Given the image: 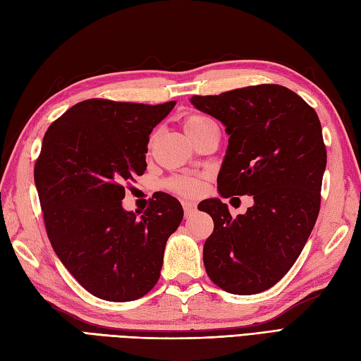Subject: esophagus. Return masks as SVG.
<instances>
[{"mask_svg": "<svg viewBox=\"0 0 361 361\" xmlns=\"http://www.w3.org/2000/svg\"><path fill=\"white\" fill-rule=\"evenodd\" d=\"M183 209H185V216H192L197 209V204L194 202H183Z\"/></svg>", "mask_w": 361, "mask_h": 361, "instance_id": "1", "label": "esophagus"}]
</instances>
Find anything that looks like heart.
<instances>
[{"label":"heart","instance_id":"b5f03b06","mask_svg":"<svg viewBox=\"0 0 361 361\" xmlns=\"http://www.w3.org/2000/svg\"><path fill=\"white\" fill-rule=\"evenodd\" d=\"M185 130L190 140L203 133L204 130L216 127L217 124L204 114H190L185 119ZM166 188L181 197H194L202 189V178L197 175H178L166 181Z\"/></svg>","mask_w":361,"mask_h":361}]
</instances>
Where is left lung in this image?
Masks as SVG:
<instances>
[{"label":"left lung","mask_w":361,"mask_h":361,"mask_svg":"<svg viewBox=\"0 0 361 361\" xmlns=\"http://www.w3.org/2000/svg\"><path fill=\"white\" fill-rule=\"evenodd\" d=\"M190 102L229 135L220 195L255 200L237 217L220 198L198 204L214 220L203 247L206 273L228 293H260L293 267L318 219L327 161L318 114L273 83L192 96Z\"/></svg>","instance_id":"8db88e82"}]
</instances>
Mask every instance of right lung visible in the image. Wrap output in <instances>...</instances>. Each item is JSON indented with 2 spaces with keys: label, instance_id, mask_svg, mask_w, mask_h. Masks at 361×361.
<instances>
[{
  "label": "right lung",
  "instance_id": "add662e5",
  "mask_svg": "<svg viewBox=\"0 0 361 361\" xmlns=\"http://www.w3.org/2000/svg\"><path fill=\"white\" fill-rule=\"evenodd\" d=\"M173 106L88 99L44 133L34 180L46 233L68 271L105 301H135L155 287L166 242L183 220L169 194L141 217L122 208L124 186L147 167L149 135Z\"/></svg>",
  "mask_w": 361,
  "mask_h": 361
}]
</instances>
